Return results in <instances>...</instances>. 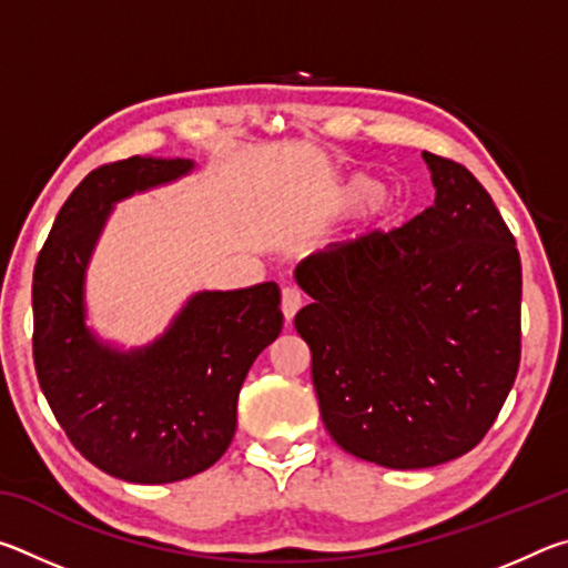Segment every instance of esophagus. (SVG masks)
Here are the masks:
<instances>
[{"instance_id":"34e87169","label":"esophagus","mask_w":568,"mask_h":568,"mask_svg":"<svg viewBox=\"0 0 568 568\" xmlns=\"http://www.w3.org/2000/svg\"><path fill=\"white\" fill-rule=\"evenodd\" d=\"M301 305H303L301 293L293 291V287H285L283 295H281V307H283V318H285V323H293L295 313L301 311Z\"/></svg>"}]
</instances>
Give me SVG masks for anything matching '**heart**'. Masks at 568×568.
Masks as SVG:
<instances>
[{"label": "heart", "instance_id": "heart-1", "mask_svg": "<svg viewBox=\"0 0 568 568\" xmlns=\"http://www.w3.org/2000/svg\"><path fill=\"white\" fill-rule=\"evenodd\" d=\"M376 187H378L376 180H371L368 175H361V172H358V175H353L351 180L343 182L341 195L348 197V200H361ZM396 215H398V210L393 207L390 200H383L381 207H378V227H388L393 220H396Z\"/></svg>", "mask_w": 568, "mask_h": 568}]
</instances>
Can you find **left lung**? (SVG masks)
Returning a JSON list of instances; mask_svg holds the SVG:
<instances>
[{"label":"left lung","mask_w":568,"mask_h":568,"mask_svg":"<svg viewBox=\"0 0 568 568\" xmlns=\"http://www.w3.org/2000/svg\"><path fill=\"white\" fill-rule=\"evenodd\" d=\"M436 200L403 227L295 267V331L335 444L386 468L468 454L521 361V261L484 185L423 152Z\"/></svg>","instance_id":"1"}]
</instances>
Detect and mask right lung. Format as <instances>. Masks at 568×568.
<instances>
[{
  "mask_svg": "<svg viewBox=\"0 0 568 568\" xmlns=\"http://www.w3.org/2000/svg\"><path fill=\"white\" fill-rule=\"evenodd\" d=\"M192 170V160L140 155L92 170L34 265L32 345L44 398L74 448L130 484H172L213 466L235 436L250 365L283 331L275 283L190 295L140 348L122 351L88 325L84 281L112 207Z\"/></svg>",
  "mask_w": 568,
  "mask_h": 568,
  "instance_id": "obj_1",
  "label": "right lung"
}]
</instances>
